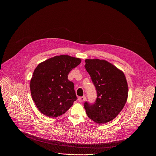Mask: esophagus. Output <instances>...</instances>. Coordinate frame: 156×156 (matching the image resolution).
<instances>
[{"label": "esophagus", "mask_w": 156, "mask_h": 156, "mask_svg": "<svg viewBox=\"0 0 156 156\" xmlns=\"http://www.w3.org/2000/svg\"><path fill=\"white\" fill-rule=\"evenodd\" d=\"M85 100H86V96H83V97H80V98H78V101H79V102H83L85 101Z\"/></svg>", "instance_id": "esophagus-1"}]
</instances>
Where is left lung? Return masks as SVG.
<instances>
[{
	"label": "left lung",
	"mask_w": 156,
	"mask_h": 156,
	"mask_svg": "<svg viewBox=\"0 0 156 156\" xmlns=\"http://www.w3.org/2000/svg\"><path fill=\"white\" fill-rule=\"evenodd\" d=\"M85 62L84 67L98 94L94 104L84 103L86 114L96 123L112 121L121 112L127 101L128 87L125 74L105 60L86 59Z\"/></svg>",
	"instance_id": "left-lung-1"
}]
</instances>
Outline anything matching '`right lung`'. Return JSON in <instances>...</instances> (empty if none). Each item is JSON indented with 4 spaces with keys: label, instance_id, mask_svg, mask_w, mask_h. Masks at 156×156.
<instances>
[{
    "label": "right lung",
    "instance_id": "1",
    "mask_svg": "<svg viewBox=\"0 0 156 156\" xmlns=\"http://www.w3.org/2000/svg\"><path fill=\"white\" fill-rule=\"evenodd\" d=\"M81 60L67 55H57L40 63L30 81L33 100L40 112L48 117L65 114L77 99L70 72Z\"/></svg>",
    "mask_w": 156,
    "mask_h": 156
}]
</instances>
